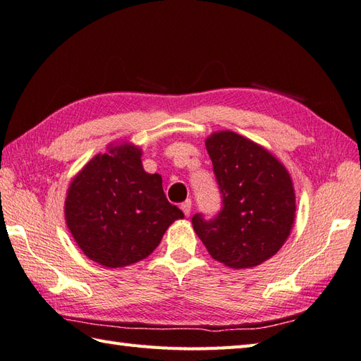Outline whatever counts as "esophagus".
<instances>
[{"instance_id": "obj_1", "label": "esophagus", "mask_w": 361, "mask_h": 361, "mask_svg": "<svg viewBox=\"0 0 361 361\" xmlns=\"http://www.w3.org/2000/svg\"><path fill=\"white\" fill-rule=\"evenodd\" d=\"M180 208H182L183 214L188 216V214H190V212H191V201H190V199H187L185 202H182V204H180Z\"/></svg>"}]
</instances>
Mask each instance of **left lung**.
I'll return each instance as SVG.
<instances>
[{
	"label": "left lung",
	"instance_id": "8db88e82",
	"mask_svg": "<svg viewBox=\"0 0 361 361\" xmlns=\"http://www.w3.org/2000/svg\"><path fill=\"white\" fill-rule=\"evenodd\" d=\"M205 147L213 162L222 207L191 222L212 258L231 269L259 266L290 233L295 193L289 173L267 149L233 131L214 133Z\"/></svg>",
	"mask_w": 361,
	"mask_h": 361
}]
</instances>
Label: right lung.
Listing matches in <instances>:
<instances>
[{"label": "right lung", "instance_id": "1", "mask_svg": "<svg viewBox=\"0 0 361 361\" xmlns=\"http://www.w3.org/2000/svg\"><path fill=\"white\" fill-rule=\"evenodd\" d=\"M142 151L120 145L92 157L68 190L66 224L87 258L125 267L154 250L182 210L166 201L162 178L142 166Z\"/></svg>", "mask_w": 361, "mask_h": 361}]
</instances>
